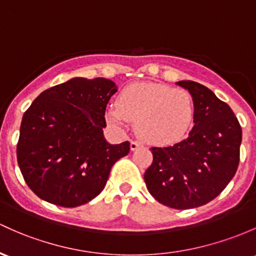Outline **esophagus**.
Here are the masks:
<instances>
[{"label":"esophagus","instance_id":"esophagus-1","mask_svg":"<svg viewBox=\"0 0 256 256\" xmlns=\"http://www.w3.org/2000/svg\"><path fill=\"white\" fill-rule=\"evenodd\" d=\"M142 146V144H140L139 142H136V140H132L130 142V150H136L138 148Z\"/></svg>","mask_w":256,"mask_h":256}]
</instances>
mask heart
Returning <instances> with one entry per match:
<instances>
[{"mask_svg":"<svg viewBox=\"0 0 256 256\" xmlns=\"http://www.w3.org/2000/svg\"><path fill=\"white\" fill-rule=\"evenodd\" d=\"M194 105L190 95L161 83H136L126 86L117 104L106 110V120L116 128L136 122L142 139L167 145L184 139L192 127Z\"/></svg>","mask_w":256,"mask_h":256,"instance_id":"b5f03b06","label":"heart"}]
</instances>
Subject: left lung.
Segmentation results:
<instances>
[{
    "label": "left lung",
    "mask_w": 256,
    "mask_h": 256,
    "mask_svg": "<svg viewBox=\"0 0 256 256\" xmlns=\"http://www.w3.org/2000/svg\"><path fill=\"white\" fill-rule=\"evenodd\" d=\"M194 101V127L173 146L151 148L152 164L144 180L161 204L186 210L208 204L237 172L242 128L230 107L192 80L177 83Z\"/></svg>",
    "instance_id": "left-lung-1"
}]
</instances>
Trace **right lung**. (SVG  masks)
<instances>
[{"label":"right lung","mask_w":256,"mask_h":256,"mask_svg":"<svg viewBox=\"0 0 256 256\" xmlns=\"http://www.w3.org/2000/svg\"><path fill=\"white\" fill-rule=\"evenodd\" d=\"M117 92L112 80L74 78L45 90L24 112L17 161L40 199L63 208L86 204L105 188L129 142L104 138L105 111Z\"/></svg>","instance_id":"add662e5"}]
</instances>
